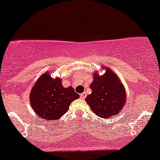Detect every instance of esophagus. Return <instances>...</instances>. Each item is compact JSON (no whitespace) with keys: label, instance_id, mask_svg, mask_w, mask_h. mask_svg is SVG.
Here are the masks:
<instances>
[{"label":"esophagus","instance_id":"obj_1","mask_svg":"<svg viewBox=\"0 0 160 160\" xmlns=\"http://www.w3.org/2000/svg\"><path fill=\"white\" fill-rule=\"evenodd\" d=\"M86 96H87V93L83 92L82 94H80V98H82V99H85V98H86Z\"/></svg>","mask_w":160,"mask_h":160}]
</instances>
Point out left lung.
Listing matches in <instances>:
<instances>
[{"label": "left lung", "instance_id": "left-lung-1", "mask_svg": "<svg viewBox=\"0 0 160 160\" xmlns=\"http://www.w3.org/2000/svg\"><path fill=\"white\" fill-rule=\"evenodd\" d=\"M91 92L85 98L94 113L100 117L110 118L118 114L125 105L126 93L119 78L109 69L100 76L94 74L90 85Z\"/></svg>", "mask_w": 160, "mask_h": 160}]
</instances>
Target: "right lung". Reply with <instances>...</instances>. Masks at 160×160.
<instances>
[{"mask_svg": "<svg viewBox=\"0 0 160 160\" xmlns=\"http://www.w3.org/2000/svg\"><path fill=\"white\" fill-rule=\"evenodd\" d=\"M78 98L72 88H63L60 78L53 79L47 73L38 78L30 94L32 109L45 120L60 119Z\"/></svg>", "mask_w": 160, "mask_h": 160, "instance_id": "obj_1", "label": "right lung"}]
</instances>
